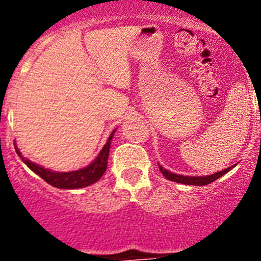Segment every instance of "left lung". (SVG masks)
<instances>
[{
  "label": "left lung",
  "mask_w": 261,
  "mask_h": 261,
  "mask_svg": "<svg viewBox=\"0 0 261 261\" xmlns=\"http://www.w3.org/2000/svg\"><path fill=\"white\" fill-rule=\"evenodd\" d=\"M160 167V171L161 173L165 176V178L168 180H171V181L174 182H180V184H187V186H207V184H210V182L215 181L217 178H219L221 176H223L225 173L230 171L231 168L236 167H229L227 169H223V171H219L217 173H213V174H207V176H184V174H177V173H172L169 172L168 169L163 168L161 165Z\"/></svg>",
  "instance_id": "obj_1"
}]
</instances>
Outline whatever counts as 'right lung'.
Instances as JSON below:
<instances>
[{
	"mask_svg": "<svg viewBox=\"0 0 261 261\" xmlns=\"http://www.w3.org/2000/svg\"><path fill=\"white\" fill-rule=\"evenodd\" d=\"M116 128H115L111 135L107 139L106 145L102 146L101 151L98 153L96 159L87 165L85 168H81L79 171H71V172H55L51 169L39 165V164L32 163L31 160L22 157L21 151L18 150L16 146V153L20 155V159L27 167L30 168L31 171L40 176V177L47 181L50 186L55 187V188H61V190H75V188H84L90 184H94L98 181L104 172L107 171V164H108V155H110V147H111V141L114 138V134Z\"/></svg>",
	"mask_w": 261,
	"mask_h": 261,
	"instance_id": "right-lung-1",
	"label": "right lung"
}]
</instances>
